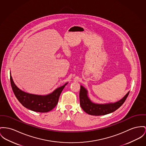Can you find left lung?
Listing matches in <instances>:
<instances>
[{"label": "left lung", "mask_w": 146, "mask_h": 146, "mask_svg": "<svg viewBox=\"0 0 146 146\" xmlns=\"http://www.w3.org/2000/svg\"><path fill=\"white\" fill-rule=\"evenodd\" d=\"M129 93V91L121 100L114 103L95 104L92 102L88 96V90L81 85L79 94L80 106L82 110L89 115L94 116L105 115L115 111L121 107L126 100Z\"/></svg>", "instance_id": "1"}]
</instances>
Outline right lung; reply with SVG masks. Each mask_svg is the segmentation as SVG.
Returning <instances> with one entry per match:
<instances>
[{"instance_id":"add662e5","label":"right lung","mask_w":146,"mask_h":146,"mask_svg":"<svg viewBox=\"0 0 146 146\" xmlns=\"http://www.w3.org/2000/svg\"><path fill=\"white\" fill-rule=\"evenodd\" d=\"M10 78L13 91L20 104L27 108L37 112H48L55 107L62 91L68 84L66 82L48 95H39L27 93L18 88L13 81L11 73Z\"/></svg>"}]
</instances>
